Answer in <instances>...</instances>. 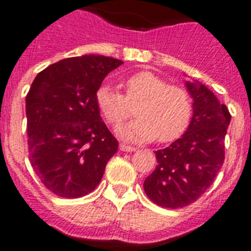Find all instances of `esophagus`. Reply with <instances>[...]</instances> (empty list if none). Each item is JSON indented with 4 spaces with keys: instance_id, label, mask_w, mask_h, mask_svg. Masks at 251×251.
Instances as JSON below:
<instances>
[{
    "instance_id": "obj_1",
    "label": "esophagus",
    "mask_w": 251,
    "mask_h": 251,
    "mask_svg": "<svg viewBox=\"0 0 251 251\" xmlns=\"http://www.w3.org/2000/svg\"><path fill=\"white\" fill-rule=\"evenodd\" d=\"M120 150H121V151H125V152H133V151H137V147L126 145V143H121V145H120Z\"/></svg>"
}]
</instances>
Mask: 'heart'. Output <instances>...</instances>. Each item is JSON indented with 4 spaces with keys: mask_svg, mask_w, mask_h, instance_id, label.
Returning <instances> with one entry per match:
<instances>
[{
    "mask_svg": "<svg viewBox=\"0 0 251 251\" xmlns=\"http://www.w3.org/2000/svg\"><path fill=\"white\" fill-rule=\"evenodd\" d=\"M122 86L124 95L109 86L99 87L96 91V105L113 127L131 114L130 105H137L138 117L118 130L122 138L139 142L156 138L160 143H168L185 133L193 114V101L183 87L168 84L151 72L135 73Z\"/></svg>",
    "mask_w": 251,
    "mask_h": 251,
    "instance_id": "heart-1",
    "label": "heart"
}]
</instances>
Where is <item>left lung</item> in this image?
Masks as SVG:
<instances>
[{
  "mask_svg": "<svg viewBox=\"0 0 251 251\" xmlns=\"http://www.w3.org/2000/svg\"><path fill=\"white\" fill-rule=\"evenodd\" d=\"M193 118L186 133L156 151L157 165L146 178L147 197L157 206L182 208L204 194L226 159V134L230 113L203 84L189 83Z\"/></svg>",
  "mask_w": 251,
  "mask_h": 251,
  "instance_id": "obj_1",
  "label": "left lung"
}]
</instances>
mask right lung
Wrapping results in <instances>:
<instances>
[{"label":"right lung","instance_id":"right-lung-1","mask_svg":"<svg viewBox=\"0 0 251 251\" xmlns=\"http://www.w3.org/2000/svg\"><path fill=\"white\" fill-rule=\"evenodd\" d=\"M121 60L65 58L36 75L25 96L28 157L41 183L62 198L98 186L118 141L100 117L96 91Z\"/></svg>","mask_w":251,"mask_h":251}]
</instances>
